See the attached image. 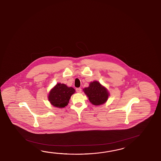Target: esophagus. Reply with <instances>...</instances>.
Here are the masks:
<instances>
[{
	"mask_svg": "<svg viewBox=\"0 0 161 161\" xmlns=\"http://www.w3.org/2000/svg\"><path fill=\"white\" fill-rule=\"evenodd\" d=\"M76 91L77 92L80 93V92H82V89H81L80 88H76Z\"/></svg>",
	"mask_w": 161,
	"mask_h": 161,
	"instance_id": "esophagus-1",
	"label": "esophagus"
}]
</instances>
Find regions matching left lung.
Wrapping results in <instances>:
<instances>
[{
  "instance_id": "obj_1",
  "label": "left lung",
  "mask_w": 161,
  "mask_h": 161,
  "mask_svg": "<svg viewBox=\"0 0 161 161\" xmlns=\"http://www.w3.org/2000/svg\"><path fill=\"white\" fill-rule=\"evenodd\" d=\"M83 90L89 101L95 106L104 104L110 95L107 88L97 80L90 82L88 87L83 88Z\"/></svg>"
}]
</instances>
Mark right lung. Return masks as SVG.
Returning a JSON list of instances; mask_svg holds the SVG:
<instances>
[{
  "instance_id": "1",
  "label": "right lung",
  "mask_w": 161,
  "mask_h": 161,
  "mask_svg": "<svg viewBox=\"0 0 161 161\" xmlns=\"http://www.w3.org/2000/svg\"><path fill=\"white\" fill-rule=\"evenodd\" d=\"M75 92L74 88L59 83L50 91L48 99L54 107L63 108L69 103V99Z\"/></svg>"
}]
</instances>
